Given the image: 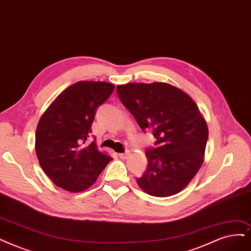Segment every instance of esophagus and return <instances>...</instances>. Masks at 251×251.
Instances as JSON below:
<instances>
[{
	"instance_id": "esophagus-1",
	"label": "esophagus",
	"mask_w": 251,
	"mask_h": 251,
	"mask_svg": "<svg viewBox=\"0 0 251 251\" xmlns=\"http://www.w3.org/2000/svg\"><path fill=\"white\" fill-rule=\"evenodd\" d=\"M119 156H120V158L121 159H127L129 156H130V153L129 152H125V153H121V154H119Z\"/></svg>"
}]
</instances>
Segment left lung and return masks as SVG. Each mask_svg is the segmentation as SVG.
I'll list each match as a JSON object with an SVG mask.
<instances>
[{
	"label": "left lung",
	"instance_id": "obj_1",
	"mask_svg": "<svg viewBox=\"0 0 251 251\" xmlns=\"http://www.w3.org/2000/svg\"><path fill=\"white\" fill-rule=\"evenodd\" d=\"M120 100L143 130L152 129L155 148L146 151L147 171L136 182L153 197L182 191L203 162L208 126L196 102L166 82L117 86Z\"/></svg>",
	"mask_w": 251,
	"mask_h": 251
}]
</instances>
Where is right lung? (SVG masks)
Here are the masks:
<instances>
[{"label": "right lung", "mask_w": 251, "mask_h": 251, "mask_svg": "<svg viewBox=\"0 0 251 251\" xmlns=\"http://www.w3.org/2000/svg\"><path fill=\"white\" fill-rule=\"evenodd\" d=\"M115 89L106 81H77L55 98L37 125L35 149L44 173L58 187L80 192L91 187L113 159L87 145L96 109Z\"/></svg>", "instance_id": "obj_1"}]
</instances>
